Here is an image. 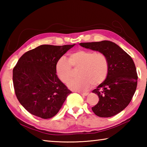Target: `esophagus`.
<instances>
[{"mask_svg": "<svg viewBox=\"0 0 147 147\" xmlns=\"http://www.w3.org/2000/svg\"><path fill=\"white\" fill-rule=\"evenodd\" d=\"M78 93L83 96H87L89 94V93H82V92H78Z\"/></svg>", "mask_w": 147, "mask_h": 147, "instance_id": "esophagus-1", "label": "esophagus"}]
</instances>
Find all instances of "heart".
Instances as JSON below:
<instances>
[{"mask_svg": "<svg viewBox=\"0 0 147 147\" xmlns=\"http://www.w3.org/2000/svg\"><path fill=\"white\" fill-rule=\"evenodd\" d=\"M73 67L79 69L76 78L69 80L67 86L76 91H85L92 84L96 86L105 80L109 71L105 54L91 50H79L69 54V60L61 57L57 61L56 72L61 82L66 83L73 73Z\"/></svg>", "mask_w": 147, "mask_h": 147, "instance_id": "b5f03b06", "label": "heart"}]
</instances>
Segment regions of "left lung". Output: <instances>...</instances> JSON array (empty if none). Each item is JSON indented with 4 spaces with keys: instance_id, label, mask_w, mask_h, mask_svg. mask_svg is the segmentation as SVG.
<instances>
[{
    "instance_id": "left-lung-1",
    "label": "left lung",
    "mask_w": 147,
    "mask_h": 147,
    "mask_svg": "<svg viewBox=\"0 0 147 147\" xmlns=\"http://www.w3.org/2000/svg\"><path fill=\"white\" fill-rule=\"evenodd\" d=\"M80 45L105 54L109 71L105 80L92 91L99 101L92 110L100 117H110L127 106L135 93L138 74L132 58L113 42L102 41L80 43Z\"/></svg>"
}]
</instances>
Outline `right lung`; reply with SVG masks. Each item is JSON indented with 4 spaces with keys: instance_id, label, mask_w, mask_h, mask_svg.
<instances>
[{
    "instance_id": "right-lung-1",
    "label": "right lung",
    "mask_w": 147,
    "mask_h": 147,
    "mask_svg": "<svg viewBox=\"0 0 147 147\" xmlns=\"http://www.w3.org/2000/svg\"><path fill=\"white\" fill-rule=\"evenodd\" d=\"M75 44L42 45L24 53L13 69V82L20 104L29 113L42 119L58 113L72 92L58 78L56 65Z\"/></svg>"
}]
</instances>
